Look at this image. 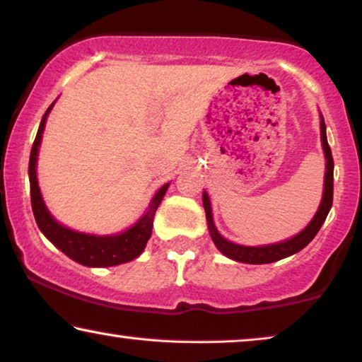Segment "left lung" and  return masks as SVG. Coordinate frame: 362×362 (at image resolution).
Returning a JSON list of instances; mask_svg holds the SVG:
<instances>
[{
	"mask_svg": "<svg viewBox=\"0 0 362 362\" xmlns=\"http://www.w3.org/2000/svg\"><path fill=\"white\" fill-rule=\"evenodd\" d=\"M321 144H322V151H325V157H326V173H325V190H322V200L320 204V209H317L316 215L313 216V220L308 223V226L301 231V233L295 235V237L290 240H285V242L263 245V247H243V245L228 242V240L221 237L218 230L215 228L214 216H211L210 199L209 195H206V192H204V197H202V199H204V209L206 214V223H209L210 237L214 240L215 247L218 248L225 257L235 259V262L250 263V264L273 263V262H278V259L291 257V255L298 253L316 237V233L320 231L321 225L325 223L326 216L329 214L331 205H332V172H334V160H332L329 144H327V139H326V125H325V119H322V115H321Z\"/></svg>",
	"mask_w": 362,
	"mask_h": 362,
	"instance_id": "left-lung-1",
	"label": "left lung"
}]
</instances>
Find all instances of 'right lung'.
Listing matches in <instances>:
<instances>
[{
	"label": "right lung",
	"instance_id": "1",
	"mask_svg": "<svg viewBox=\"0 0 362 362\" xmlns=\"http://www.w3.org/2000/svg\"><path fill=\"white\" fill-rule=\"evenodd\" d=\"M52 103L46 114L42 115L40 129H37L36 139L33 142L31 156H30V185H31V206L33 214H35L36 223L40 230L45 233V237L49 242L61 250L62 253L67 255L74 262L84 264V267L93 268H103V267H115V264L127 263L131 259L137 258L139 255L144 252L146 245L152 235L153 226V215H156L157 206L165 195L168 189V184L162 187L160 190L153 195V199L136 225L131 228L122 231L119 235H104V237H98V235H88L81 233V231H74L71 228H66L61 223L52 218L49 210L46 209L45 202H42L40 185H37L36 177V162H37V151H40L42 131H45L46 119L49 110L52 109Z\"/></svg>",
	"mask_w": 362,
	"mask_h": 362
}]
</instances>
